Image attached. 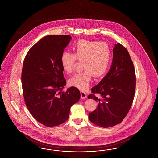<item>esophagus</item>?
<instances>
[{
    "mask_svg": "<svg viewBox=\"0 0 158 158\" xmlns=\"http://www.w3.org/2000/svg\"><path fill=\"white\" fill-rule=\"evenodd\" d=\"M81 98L82 99H86V98H87V95H86V94L85 92H83V91H81Z\"/></svg>",
    "mask_w": 158,
    "mask_h": 158,
    "instance_id": "1",
    "label": "esophagus"
}]
</instances>
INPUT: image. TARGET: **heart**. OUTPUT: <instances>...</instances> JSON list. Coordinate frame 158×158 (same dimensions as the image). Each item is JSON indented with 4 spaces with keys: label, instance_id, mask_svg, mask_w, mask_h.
<instances>
[{
    "label": "heart",
    "instance_id": "1",
    "mask_svg": "<svg viewBox=\"0 0 158 158\" xmlns=\"http://www.w3.org/2000/svg\"><path fill=\"white\" fill-rule=\"evenodd\" d=\"M74 54L65 52L60 58L63 70L70 73L73 71L76 59L83 61L81 73L72 77L70 85L81 90H85L90 84L92 76L99 77L105 75L110 68L112 55L109 45L104 42L78 41L73 47Z\"/></svg>",
    "mask_w": 158,
    "mask_h": 158
}]
</instances>
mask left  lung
<instances>
[{
    "label": "left lung",
    "mask_w": 158,
    "mask_h": 158,
    "mask_svg": "<svg viewBox=\"0 0 158 158\" xmlns=\"http://www.w3.org/2000/svg\"><path fill=\"white\" fill-rule=\"evenodd\" d=\"M135 70L127 49L120 43L113 48V62L110 70L91 90L98 94L88 99L99 102L97 109L89 114V120L102 127H110L120 123L128 113L134 99Z\"/></svg>",
    "instance_id": "1"
}]
</instances>
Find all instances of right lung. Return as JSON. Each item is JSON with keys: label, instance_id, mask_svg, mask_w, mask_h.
I'll return each instance as SVG.
<instances>
[{"label": "right lung", "instance_id": "right-lung-1", "mask_svg": "<svg viewBox=\"0 0 158 158\" xmlns=\"http://www.w3.org/2000/svg\"><path fill=\"white\" fill-rule=\"evenodd\" d=\"M71 40L69 35L45 36L31 48L23 61L21 80L25 104L33 117L47 127L64 123L70 107L81 98L73 86L61 92L66 81L60 58Z\"/></svg>", "mask_w": 158, "mask_h": 158}]
</instances>
